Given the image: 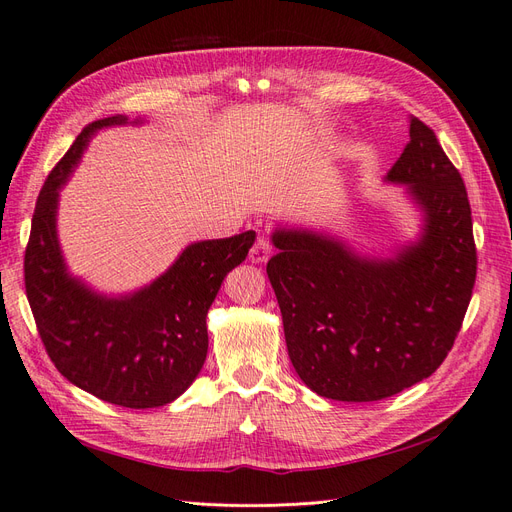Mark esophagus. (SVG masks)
I'll return each instance as SVG.
<instances>
[{
  "mask_svg": "<svg viewBox=\"0 0 512 512\" xmlns=\"http://www.w3.org/2000/svg\"><path fill=\"white\" fill-rule=\"evenodd\" d=\"M269 258H271V243L267 239H258L250 250V260L256 262V265H262V262H267Z\"/></svg>",
  "mask_w": 512,
  "mask_h": 512,
  "instance_id": "esophagus-1",
  "label": "esophagus"
}]
</instances>
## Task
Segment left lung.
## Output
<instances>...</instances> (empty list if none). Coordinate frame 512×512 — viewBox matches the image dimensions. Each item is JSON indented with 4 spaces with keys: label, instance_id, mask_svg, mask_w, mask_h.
<instances>
[{
    "label": "left lung",
    "instance_id": "8db88e82",
    "mask_svg": "<svg viewBox=\"0 0 512 512\" xmlns=\"http://www.w3.org/2000/svg\"><path fill=\"white\" fill-rule=\"evenodd\" d=\"M421 211L391 258L329 232L277 226L267 275L288 356L320 397L378 401L429 378L453 348L476 280L472 211L436 134L410 117V143L384 177Z\"/></svg>",
    "mask_w": 512,
    "mask_h": 512
}]
</instances>
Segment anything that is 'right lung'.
Returning a JSON list of instances; mask_svg holds the SVG:
<instances>
[{"label":"right lung","mask_w":512,"mask_h":512,"mask_svg":"<svg viewBox=\"0 0 512 512\" xmlns=\"http://www.w3.org/2000/svg\"><path fill=\"white\" fill-rule=\"evenodd\" d=\"M128 123L143 119L89 123L46 177L25 250V290L59 374L108 404L141 410L170 404L196 380L209 348V307L256 232L192 243L160 277L128 294L98 292L72 275L57 237L59 190L91 136Z\"/></svg>","instance_id":"add662e5"}]
</instances>
